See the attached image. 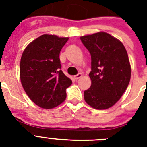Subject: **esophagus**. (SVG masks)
I'll list each match as a JSON object with an SVG mask.
<instances>
[{
  "label": "esophagus",
  "instance_id": "obj_1",
  "mask_svg": "<svg viewBox=\"0 0 147 147\" xmlns=\"http://www.w3.org/2000/svg\"><path fill=\"white\" fill-rule=\"evenodd\" d=\"M82 76V74L81 73H79L78 74L75 75V76H74V78L75 80H78V79H80V78H81Z\"/></svg>",
  "mask_w": 147,
  "mask_h": 147
}]
</instances>
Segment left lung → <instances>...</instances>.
<instances>
[{
	"label": "left lung",
	"mask_w": 147,
	"mask_h": 147,
	"mask_svg": "<svg viewBox=\"0 0 147 147\" xmlns=\"http://www.w3.org/2000/svg\"><path fill=\"white\" fill-rule=\"evenodd\" d=\"M91 56V86L84 92L85 102L97 110L112 107L129 85L131 67L124 45L105 32L80 37Z\"/></svg>",
	"instance_id": "1"
}]
</instances>
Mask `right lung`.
<instances>
[{
	"label": "right lung",
	"mask_w": 147,
	"mask_h": 147,
	"mask_svg": "<svg viewBox=\"0 0 147 147\" xmlns=\"http://www.w3.org/2000/svg\"><path fill=\"white\" fill-rule=\"evenodd\" d=\"M67 37L43 34L32 41L22 54L20 76L28 96L39 107L51 109L64 102L71 79L61 70L59 53Z\"/></svg>",
	"instance_id": "obj_1"
}]
</instances>
